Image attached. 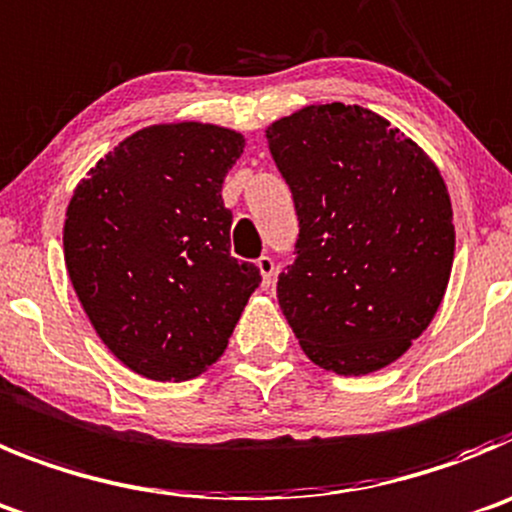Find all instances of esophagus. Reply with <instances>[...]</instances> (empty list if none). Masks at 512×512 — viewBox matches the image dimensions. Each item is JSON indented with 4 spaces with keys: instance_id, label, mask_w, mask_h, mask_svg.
I'll return each mask as SVG.
<instances>
[{
    "instance_id": "obj_1",
    "label": "esophagus",
    "mask_w": 512,
    "mask_h": 512,
    "mask_svg": "<svg viewBox=\"0 0 512 512\" xmlns=\"http://www.w3.org/2000/svg\"><path fill=\"white\" fill-rule=\"evenodd\" d=\"M256 266H259V271H261V287L269 289L271 279H274V271H276L274 259H271V256H261V259L256 261Z\"/></svg>"
}]
</instances>
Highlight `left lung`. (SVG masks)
<instances>
[{
  "instance_id": "1",
  "label": "left lung",
  "mask_w": 512,
  "mask_h": 512,
  "mask_svg": "<svg viewBox=\"0 0 512 512\" xmlns=\"http://www.w3.org/2000/svg\"><path fill=\"white\" fill-rule=\"evenodd\" d=\"M299 220L279 307L312 363L365 375L434 320L454 261L449 192L419 144L363 106H307L266 129Z\"/></svg>"
}]
</instances>
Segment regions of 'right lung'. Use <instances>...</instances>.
<instances>
[{"label":"right lung","mask_w":512,"mask_h":512,"mask_svg":"<svg viewBox=\"0 0 512 512\" xmlns=\"http://www.w3.org/2000/svg\"><path fill=\"white\" fill-rule=\"evenodd\" d=\"M243 152L238 131L200 121L126 137L75 187L63 248L103 345L152 381L213 365L261 281L231 256L220 190Z\"/></svg>","instance_id":"1"}]
</instances>
